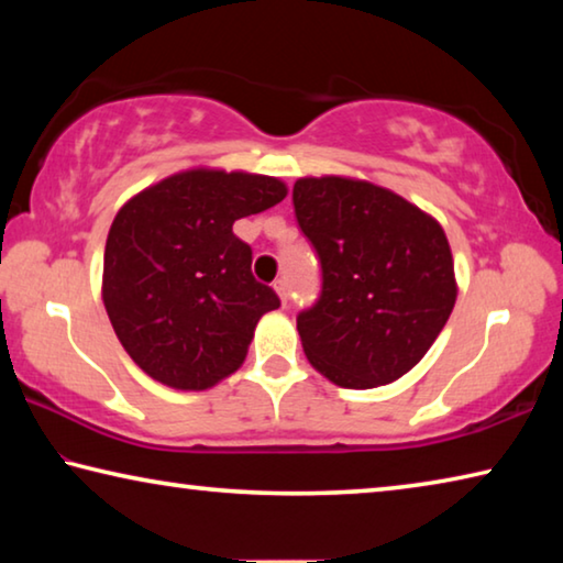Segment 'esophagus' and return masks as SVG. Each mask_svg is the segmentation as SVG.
<instances>
[{"label":"esophagus","instance_id":"esophagus-1","mask_svg":"<svg viewBox=\"0 0 563 563\" xmlns=\"http://www.w3.org/2000/svg\"><path fill=\"white\" fill-rule=\"evenodd\" d=\"M273 288H275V292L280 295L283 302H288V283H285V280H275Z\"/></svg>","mask_w":563,"mask_h":563}]
</instances>
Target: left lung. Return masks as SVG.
Returning a JSON list of instances; mask_svg holds the SVG:
<instances>
[{
    "mask_svg": "<svg viewBox=\"0 0 563 563\" xmlns=\"http://www.w3.org/2000/svg\"><path fill=\"white\" fill-rule=\"evenodd\" d=\"M292 206L322 273L318 300L298 316L305 355L340 387L395 383L454 308L442 225L393 190L340 176L300 178Z\"/></svg>",
    "mask_w": 563,
    "mask_h": 563,
    "instance_id": "1",
    "label": "left lung"
}]
</instances>
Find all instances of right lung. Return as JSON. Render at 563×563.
Masks as SVG:
<instances>
[{"instance_id": "1", "label": "right lung", "mask_w": 563, "mask_h": 563, "mask_svg": "<svg viewBox=\"0 0 563 563\" xmlns=\"http://www.w3.org/2000/svg\"><path fill=\"white\" fill-rule=\"evenodd\" d=\"M285 194L271 176L196 168L141 190L117 213L103 253V305L146 375L208 389L243 365L255 325L280 298L253 278V251L233 223Z\"/></svg>"}]
</instances>
